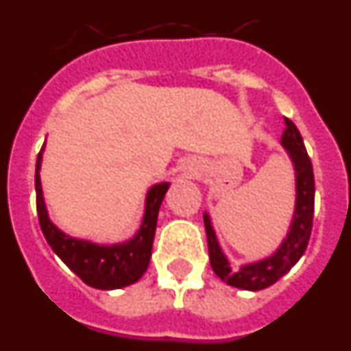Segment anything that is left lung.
Here are the masks:
<instances>
[{"label":"left lung","mask_w":351,"mask_h":351,"mask_svg":"<svg viewBox=\"0 0 351 351\" xmlns=\"http://www.w3.org/2000/svg\"><path fill=\"white\" fill-rule=\"evenodd\" d=\"M285 125H287V128H285L283 137H281V145L287 151L291 167H293L295 206H293V214H291L287 235H285L280 246L276 247L274 253L262 260H256V262L244 263L239 269H232L230 262L219 246L209 213H204L210 267L219 280L225 281L230 287L241 288V290H263V288L274 285L280 278H283L304 255L309 243V235H311L313 213H315L313 165L308 153H306L304 141L297 126L290 119H285Z\"/></svg>","instance_id":"obj_1"}]
</instances>
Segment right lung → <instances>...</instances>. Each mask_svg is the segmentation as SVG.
Masks as SVG:
<instances>
[{
    "label": "right lung",
    "mask_w": 351,
    "mask_h": 351,
    "mask_svg": "<svg viewBox=\"0 0 351 351\" xmlns=\"http://www.w3.org/2000/svg\"><path fill=\"white\" fill-rule=\"evenodd\" d=\"M42 151L36 158L35 190H36V210H38L40 228L47 239L49 246L63 263L75 272L86 285L98 290H117L137 283L149 267L151 251H153L154 232H156L158 213L160 206L169 191L170 182H156L147 190L144 202V216L137 234L128 241L114 244H101L89 239L73 237L56 225L49 216L45 198H43L40 169L43 160Z\"/></svg>",
    "instance_id": "right-lung-1"
}]
</instances>
